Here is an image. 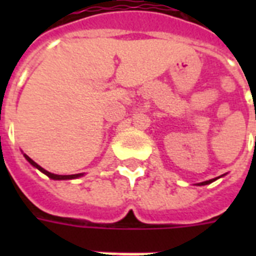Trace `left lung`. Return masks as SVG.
Segmentation results:
<instances>
[{"instance_id": "8db88e82", "label": "left lung", "mask_w": 256, "mask_h": 256, "mask_svg": "<svg viewBox=\"0 0 256 256\" xmlns=\"http://www.w3.org/2000/svg\"><path fill=\"white\" fill-rule=\"evenodd\" d=\"M219 178V176H218ZM218 178H214V179H210V180H206V182H202V183H198V186H204V184H208V183L214 182V180H216Z\"/></svg>"}]
</instances>
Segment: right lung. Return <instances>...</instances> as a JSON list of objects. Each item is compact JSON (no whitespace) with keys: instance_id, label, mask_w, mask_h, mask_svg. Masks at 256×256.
Wrapping results in <instances>:
<instances>
[{"instance_id":"obj_1","label":"right lung","mask_w":256,"mask_h":256,"mask_svg":"<svg viewBox=\"0 0 256 256\" xmlns=\"http://www.w3.org/2000/svg\"><path fill=\"white\" fill-rule=\"evenodd\" d=\"M24 156L26 158V160L29 162L32 166H34L36 168H38V170L41 171V172H44L45 175H48L50 179H54V180H66V179H76V178H80V176H82L84 174H73V175H58V174H53V172H49L48 170H45V168H42L40 164H37L36 162H34L32 158H29V156H26V154H24Z\"/></svg>"}]
</instances>
